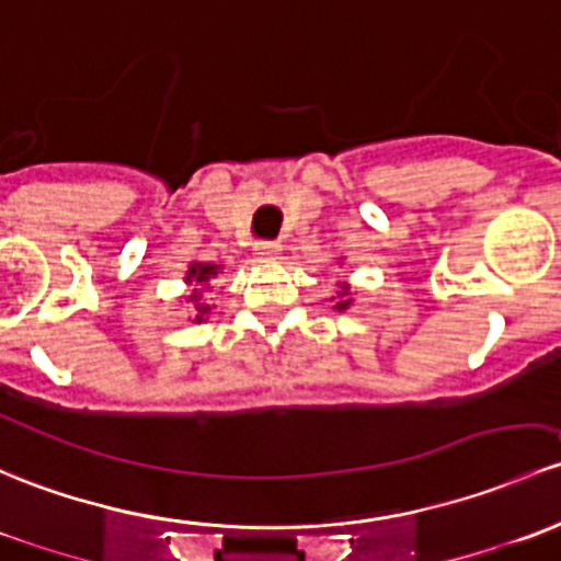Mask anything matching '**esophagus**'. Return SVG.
<instances>
[{"mask_svg": "<svg viewBox=\"0 0 561 561\" xmlns=\"http://www.w3.org/2000/svg\"><path fill=\"white\" fill-rule=\"evenodd\" d=\"M280 253V245L278 242H259L256 248H253V256H256V262H275Z\"/></svg>", "mask_w": 561, "mask_h": 561, "instance_id": "1", "label": "esophagus"}]
</instances>
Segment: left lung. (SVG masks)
I'll use <instances>...</instances> for the list:
<instances>
[{"label":"left lung","mask_w":561,"mask_h":561,"mask_svg":"<svg viewBox=\"0 0 561 561\" xmlns=\"http://www.w3.org/2000/svg\"><path fill=\"white\" fill-rule=\"evenodd\" d=\"M340 264H343V259H340ZM332 299H334V310H348L351 305H354V299H351L348 283H343V286H340V291H337V297H332Z\"/></svg>","instance_id":"left-lung-1"}]
</instances>
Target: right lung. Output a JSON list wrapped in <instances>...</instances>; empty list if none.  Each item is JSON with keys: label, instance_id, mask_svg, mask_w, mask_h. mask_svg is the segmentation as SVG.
I'll list each match as a JSON object with an SVG mask.
<instances>
[{"label": "right lung", "instance_id": "right-lung-1", "mask_svg": "<svg viewBox=\"0 0 561 561\" xmlns=\"http://www.w3.org/2000/svg\"><path fill=\"white\" fill-rule=\"evenodd\" d=\"M224 273V264H213V262H188V270H186V283L188 288V321L192 323H202L210 319L213 313V305L205 299V291H210L213 288V280L218 278V275Z\"/></svg>", "mask_w": 561, "mask_h": 561}]
</instances>
